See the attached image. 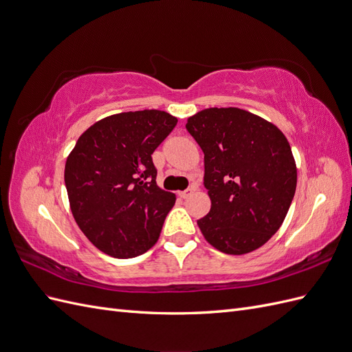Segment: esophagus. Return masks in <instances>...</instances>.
I'll return each instance as SVG.
<instances>
[{"label": "esophagus", "mask_w": 352, "mask_h": 352, "mask_svg": "<svg viewBox=\"0 0 352 352\" xmlns=\"http://www.w3.org/2000/svg\"><path fill=\"white\" fill-rule=\"evenodd\" d=\"M194 190H195V188L194 186H189L188 189H185V190H180L179 192V197L180 198H184V199H186V198H189L190 195L194 194Z\"/></svg>", "instance_id": "34e87169"}]
</instances>
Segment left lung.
Here are the masks:
<instances>
[{
  "label": "left lung",
  "mask_w": 352,
  "mask_h": 352,
  "mask_svg": "<svg viewBox=\"0 0 352 352\" xmlns=\"http://www.w3.org/2000/svg\"><path fill=\"white\" fill-rule=\"evenodd\" d=\"M186 131L204 153L211 208L197 223L221 252L247 254L283 223L296 188V166L285 135L241 109H207L189 117Z\"/></svg>",
  "instance_id": "left-lung-1"
}]
</instances>
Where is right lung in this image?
I'll return each mask as SVG.
<instances>
[{"label":"right lung","mask_w":352,"mask_h":352,"mask_svg":"<svg viewBox=\"0 0 352 352\" xmlns=\"http://www.w3.org/2000/svg\"><path fill=\"white\" fill-rule=\"evenodd\" d=\"M177 119L166 111L119 113L92 124L70 153L65 184L78 226L95 247L132 258L157 242L176 197L157 186L151 154Z\"/></svg>","instance_id":"obj_1"}]
</instances>
